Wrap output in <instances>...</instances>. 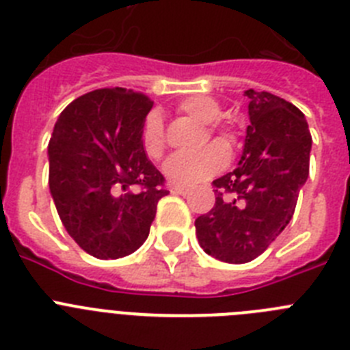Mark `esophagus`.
Segmentation results:
<instances>
[{
	"instance_id": "esophagus-1",
	"label": "esophagus",
	"mask_w": 350,
	"mask_h": 350,
	"mask_svg": "<svg viewBox=\"0 0 350 350\" xmlns=\"http://www.w3.org/2000/svg\"><path fill=\"white\" fill-rule=\"evenodd\" d=\"M172 193L173 194H182V196H185V194L191 193V189H189V187H184V185H175V187H172Z\"/></svg>"
}]
</instances>
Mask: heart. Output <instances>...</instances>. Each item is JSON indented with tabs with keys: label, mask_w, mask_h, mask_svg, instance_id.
I'll return each mask as SVG.
<instances>
[{
	"label": "heart",
	"mask_w": 350,
	"mask_h": 350,
	"mask_svg": "<svg viewBox=\"0 0 350 350\" xmlns=\"http://www.w3.org/2000/svg\"><path fill=\"white\" fill-rule=\"evenodd\" d=\"M180 110L185 116L193 117L202 124H212L221 117L217 101L208 96H191L180 103ZM144 150L148 157H159L165 148L163 128L156 116H150L144 128ZM230 159V152L221 142H213L202 150L193 154H173L163 165V173L172 184L194 185L221 172Z\"/></svg>",
	"instance_id": "b5f03b06"
}]
</instances>
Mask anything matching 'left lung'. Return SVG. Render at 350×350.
Wrapping results in <instances>:
<instances>
[{"mask_svg":"<svg viewBox=\"0 0 350 350\" xmlns=\"http://www.w3.org/2000/svg\"><path fill=\"white\" fill-rule=\"evenodd\" d=\"M245 96L250 124L242 157L233 172L213 180L221 193L194 222L206 254L233 265L262 254L289 224L308 178L312 150L307 120L295 105L254 89Z\"/></svg>","mask_w":350,"mask_h":350,"instance_id":"8db88e82","label":"left lung"}]
</instances>
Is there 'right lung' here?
Returning <instances> with one entry per match:
<instances>
[{"label": "right lung", "instance_id": "add662e5", "mask_svg": "<svg viewBox=\"0 0 350 350\" xmlns=\"http://www.w3.org/2000/svg\"><path fill=\"white\" fill-rule=\"evenodd\" d=\"M152 105L131 89H98L71 101L52 131V200L70 237L98 259L140 249L168 194L142 142Z\"/></svg>", "mask_w": 350, "mask_h": 350}]
</instances>
